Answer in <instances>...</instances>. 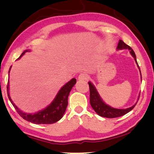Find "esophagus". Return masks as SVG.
Segmentation results:
<instances>
[{"instance_id": "obj_1", "label": "esophagus", "mask_w": 154, "mask_h": 154, "mask_svg": "<svg viewBox=\"0 0 154 154\" xmlns=\"http://www.w3.org/2000/svg\"><path fill=\"white\" fill-rule=\"evenodd\" d=\"M88 79V75L86 73H81L79 75V80H87Z\"/></svg>"}]
</instances>
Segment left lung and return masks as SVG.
I'll return each instance as SVG.
<instances>
[{"label":"left lung","mask_w":154,"mask_h":154,"mask_svg":"<svg viewBox=\"0 0 154 154\" xmlns=\"http://www.w3.org/2000/svg\"><path fill=\"white\" fill-rule=\"evenodd\" d=\"M123 48L128 49L130 51V53L132 55V56L133 57L137 64L138 65L135 53H134V51L132 49V48L131 47H129L128 45L125 44L122 40H120L119 42H118L117 49H123ZM138 67L139 68V65H138ZM88 85H89V89H90L91 106L93 107V109L95 110V112L97 113V114L100 116L107 118H114L122 116H124L125 114H127L128 112L131 111V110L134 108V106H136L137 103L135 105H134L133 106L129 107V108H127V109L113 108V107H110L109 106H108V105H107L104 103L103 100L101 99V97L99 96L97 91L95 87L92 85V83L88 82Z\"/></svg>","instance_id":"8db88e82"}]
</instances>
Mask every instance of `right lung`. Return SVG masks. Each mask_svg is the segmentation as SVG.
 <instances>
[{
  "mask_svg": "<svg viewBox=\"0 0 154 154\" xmlns=\"http://www.w3.org/2000/svg\"><path fill=\"white\" fill-rule=\"evenodd\" d=\"M28 51H29V50L23 51L17 59L21 58L25 54V53L28 52ZM75 83H76V80H75V79H72L59 90L57 95L55 97V98L54 99V100L51 102L49 106H47L44 109L41 110V111L34 113V114H28V113H25L21 111L13 103L9 93V81H8L7 87V95L11 103H12L13 107H15L18 114L21 118H23L24 120L32 123L37 124V125H40V124L49 125V124H53L57 122L63 117V115L64 114L65 112H66L67 103H68L67 98H68L69 92L71 91L72 87H74Z\"/></svg>",
  "mask_w": 154,
  "mask_h": 154,
  "instance_id": "1",
  "label": "right lung"
}]
</instances>
